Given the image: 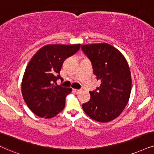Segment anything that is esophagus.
Masks as SVG:
<instances>
[{"label":"esophagus","mask_w":154,"mask_h":154,"mask_svg":"<svg viewBox=\"0 0 154 154\" xmlns=\"http://www.w3.org/2000/svg\"><path fill=\"white\" fill-rule=\"evenodd\" d=\"M73 91L75 93V94H79L81 92V89H73Z\"/></svg>","instance_id":"34e87169"}]
</instances>
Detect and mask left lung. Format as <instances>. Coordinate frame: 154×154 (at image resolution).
<instances>
[{"label": "left lung", "mask_w": 154, "mask_h": 154, "mask_svg": "<svg viewBox=\"0 0 154 154\" xmlns=\"http://www.w3.org/2000/svg\"><path fill=\"white\" fill-rule=\"evenodd\" d=\"M82 50L90 60L100 87L89 91L91 98L82 104L84 112L97 122L118 117L129 102L131 77L127 61L119 50L107 43L83 45Z\"/></svg>", "instance_id": "left-lung-1"}]
</instances>
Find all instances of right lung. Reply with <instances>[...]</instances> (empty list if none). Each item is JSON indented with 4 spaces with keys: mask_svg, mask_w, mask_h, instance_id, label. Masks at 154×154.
I'll return each mask as SVG.
<instances>
[{
    "mask_svg": "<svg viewBox=\"0 0 154 154\" xmlns=\"http://www.w3.org/2000/svg\"><path fill=\"white\" fill-rule=\"evenodd\" d=\"M80 44L47 45L29 62L23 75L21 90L29 109L40 117L55 116L65 106V97L71 88L54 86L60 77L63 62L75 54Z\"/></svg>",
    "mask_w": 154,
    "mask_h": 154,
    "instance_id": "add662e5",
    "label": "right lung"
}]
</instances>
